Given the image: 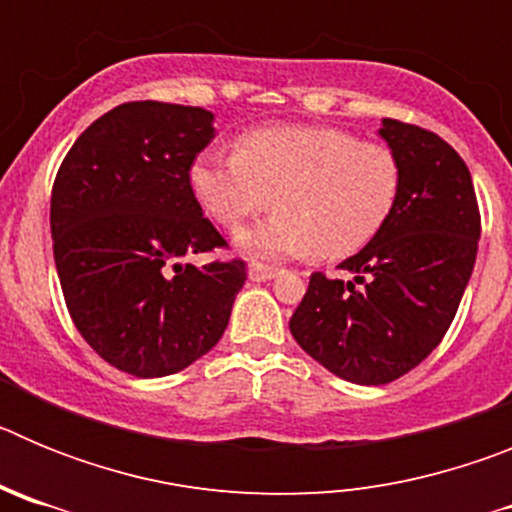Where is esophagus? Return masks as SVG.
<instances>
[{
	"label": "esophagus",
	"instance_id": "34e87169",
	"mask_svg": "<svg viewBox=\"0 0 512 512\" xmlns=\"http://www.w3.org/2000/svg\"><path fill=\"white\" fill-rule=\"evenodd\" d=\"M274 277H277V269H274V266H264V264L248 266V279H251V282H269V279Z\"/></svg>",
	"mask_w": 512,
	"mask_h": 512
}]
</instances>
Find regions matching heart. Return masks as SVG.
<instances>
[{"label":"heart","mask_w":512,"mask_h":512,"mask_svg":"<svg viewBox=\"0 0 512 512\" xmlns=\"http://www.w3.org/2000/svg\"><path fill=\"white\" fill-rule=\"evenodd\" d=\"M189 189L225 228L279 210L235 243L251 259H289L315 251L341 259L372 241L395 212L402 169L382 143H359L346 130L277 125L243 135L235 153L202 151L189 166Z\"/></svg>","instance_id":"obj_1"}]
</instances>
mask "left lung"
Returning <instances> with one entry per match:
<instances>
[{
	"label": "left lung",
	"instance_id": "8db88e82",
	"mask_svg": "<svg viewBox=\"0 0 512 512\" xmlns=\"http://www.w3.org/2000/svg\"><path fill=\"white\" fill-rule=\"evenodd\" d=\"M379 135L402 169L395 212L338 269L315 271L289 320L295 341L354 384L408 374L446 336L472 277L479 207L459 153L431 130L384 117Z\"/></svg>",
	"mask_w": 512,
	"mask_h": 512
}]
</instances>
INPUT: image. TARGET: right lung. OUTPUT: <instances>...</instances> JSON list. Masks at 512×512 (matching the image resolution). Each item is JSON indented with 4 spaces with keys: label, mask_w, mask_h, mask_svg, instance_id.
<instances>
[{
    "label": "right lung",
    "mask_w": 512,
    "mask_h": 512,
    "mask_svg": "<svg viewBox=\"0 0 512 512\" xmlns=\"http://www.w3.org/2000/svg\"><path fill=\"white\" fill-rule=\"evenodd\" d=\"M212 122L202 107L120 104L76 138L53 184V259L71 320L133 377H166L205 356L246 282L241 259L182 261L225 246L189 189Z\"/></svg>",
    "instance_id": "add662e5"
}]
</instances>
